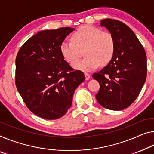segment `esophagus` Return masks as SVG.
Segmentation results:
<instances>
[{
	"label": "esophagus",
	"instance_id": "34e87169",
	"mask_svg": "<svg viewBox=\"0 0 154 154\" xmlns=\"http://www.w3.org/2000/svg\"><path fill=\"white\" fill-rule=\"evenodd\" d=\"M85 80H89L90 79V74H88V73H85Z\"/></svg>",
	"mask_w": 154,
	"mask_h": 154
}]
</instances>
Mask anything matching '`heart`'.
I'll return each mask as SVG.
<instances>
[{
  "label": "heart",
  "instance_id": "heart-1",
  "mask_svg": "<svg viewBox=\"0 0 154 154\" xmlns=\"http://www.w3.org/2000/svg\"><path fill=\"white\" fill-rule=\"evenodd\" d=\"M60 52L67 62L73 63L84 51L87 56L73 64L74 67L82 71L97 68L100 64L107 65L114 54L115 42L112 35L91 25H84L72 35V41H64L60 47Z\"/></svg>",
  "mask_w": 154,
  "mask_h": 154
}]
</instances>
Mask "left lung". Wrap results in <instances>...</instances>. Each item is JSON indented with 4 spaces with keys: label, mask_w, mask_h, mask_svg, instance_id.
<instances>
[{
    "label": "left lung",
    "mask_w": 154,
    "mask_h": 154,
    "mask_svg": "<svg viewBox=\"0 0 154 154\" xmlns=\"http://www.w3.org/2000/svg\"><path fill=\"white\" fill-rule=\"evenodd\" d=\"M100 26L112 35L115 50L108 65L92 75L100 86L96 98L103 107L122 110L134 103L145 82L146 53L133 31L121 21L107 18Z\"/></svg>",
    "instance_id": "left-lung-1"
}]
</instances>
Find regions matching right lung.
<instances>
[{
	"label": "right lung",
	"mask_w": 154,
	"mask_h": 154,
	"mask_svg": "<svg viewBox=\"0 0 154 154\" xmlns=\"http://www.w3.org/2000/svg\"><path fill=\"white\" fill-rule=\"evenodd\" d=\"M74 28L42 30L28 39L16 58V86L27 108L38 116L54 120L67 113L83 72L64 60L60 47Z\"/></svg>",
	"instance_id": "obj_1"
}]
</instances>
